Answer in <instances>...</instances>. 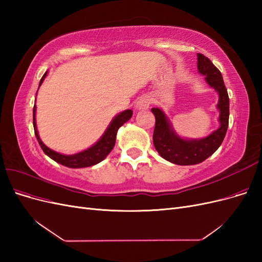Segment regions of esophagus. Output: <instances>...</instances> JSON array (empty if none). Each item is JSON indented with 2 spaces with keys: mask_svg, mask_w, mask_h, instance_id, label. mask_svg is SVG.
I'll return each mask as SVG.
<instances>
[{
  "mask_svg": "<svg viewBox=\"0 0 262 262\" xmlns=\"http://www.w3.org/2000/svg\"><path fill=\"white\" fill-rule=\"evenodd\" d=\"M150 105V100L147 97H141L137 102V109H147Z\"/></svg>",
  "mask_w": 262,
  "mask_h": 262,
  "instance_id": "obj_1",
  "label": "esophagus"
}]
</instances>
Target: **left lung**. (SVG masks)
I'll return each mask as SVG.
<instances>
[{"label": "left lung", "mask_w": 262, "mask_h": 262, "mask_svg": "<svg viewBox=\"0 0 262 262\" xmlns=\"http://www.w3.org/2000/svg\"><path fill=\"white\" fill-rule=\"evenodd\" d=\"M198 70L205 76V81L219 93L220 128L210 136L199 140H186L177 136L169 120L160 108H152L155 116L153 143L163 158L177 165H195L202 163L220 147L228 128L229 98L223 77L219 69L209 58L198 53Z\"/></svg>", "instance_id": "1"}]
</instances>
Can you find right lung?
<instances>
[{
	"label": "right lung",
	"mask_w": 262,
	"mask_h": 262,
	"mask_svg": "<svg viewBox=\"0 0 262 262\" xmlns=\"http://www.w3.org/2000/svg\"><path fill=\"white\" fill-rule=\"evenodd\" d=\"M46 76H47V72L41 77L39 86L42 84ZM132 114H133L132 110L126 109V110H124V112L117 115L114 118V120L110 122L107 130L105 131L104 134H102V137L99 139L97 143H95L92 147L83 150V152H80V153L74 154V155H63L58 152H54V150H52L51 148L46 146L42 143V141L40 140V138H39V134L37 131V125H36V118H35L36 106H34V112H33L34 130H35L36 138L38 140V143L41 146L43 153L46 155H48L50 158H52L54 162H57L61 165H64V166H67V167H70V168L90 167V166L96 165V164L100 163L102 160H105L106 156L110 152H112V149L114 148L115 143H116V137H117L118 129L129 120V119L132 117Z\"/></svg>",
	"instance_id": "right-lung-1"
}]
</instances>
